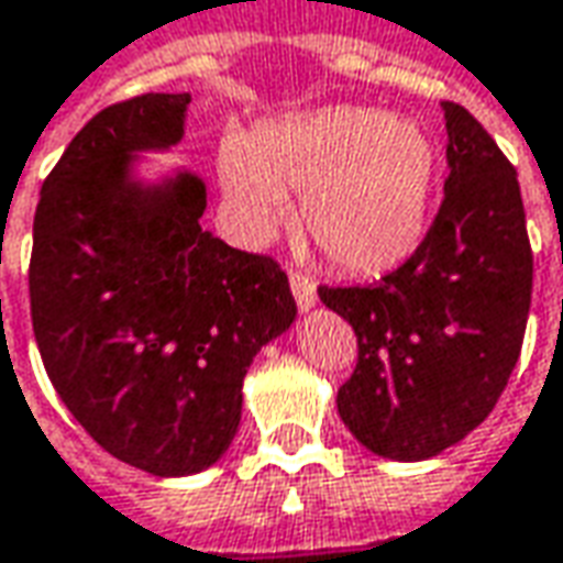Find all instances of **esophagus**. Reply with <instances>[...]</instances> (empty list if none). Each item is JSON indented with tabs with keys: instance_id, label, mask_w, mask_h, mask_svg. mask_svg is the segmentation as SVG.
Here are the masks:
<instances>
[{
	"instance_id": "obj_1",
	"label": "esophagus",
	"mask_w": 563,
	"mask_h": 563,
	"mask_svg": "<svg viewBox=\"0 0 563 563\" xmlns=\"http://www.w3.org/2000/svg\"><path fill=\"white\" fill-rule=\"evenodd\" d=\"M289 286H292V296L299 301L301 311H308L314 301H318V286L314 280L308 277V274H301V271H289Z\"/></svg>"
}]
</instances>
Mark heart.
<instances>
[{
  "instance_id": "obj_1",
  "label": "heart",
  "mask_w": 563,
  "mask_h": 563,
  "mask_svg": "<svg viewBox=\"0 0 563 563\" xmlns=\"http://www.w3.org/2000/svg\"><path fill=\"white\" fill-rule=\"evenodd\" d=\"M223 192L249 230H267L301 189V223L333 264L377 274L420 243L437 148L408 118L371 108H320L255 126L223 158Z\"/></svg>"
}]
</instances>
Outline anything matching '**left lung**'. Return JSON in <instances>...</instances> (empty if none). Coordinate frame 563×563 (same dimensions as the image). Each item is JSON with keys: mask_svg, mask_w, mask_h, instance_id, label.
Here are the masks:
<instances>
[{"mask_svg": "<svg viewBox=\"0 0 563 563\" xmlns=\"http://www.w3.org/2000/svg\"><path fill=\"white\" fill-rule=\"evenodd\" d=\"M442 111L449 177L427 236L371 286L318 289L358 336L340 417L393 461L439 455L489 417L520 358L533 296L517 170L467 108Z\"/></svg>", "mask_w": 563, "mask_h": 563, "instance_id": "left-lung-1", "label": "left lung"}]
</instances>
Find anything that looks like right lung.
<instances>
[{
	"mask_svg": "<svg viewBox=\"0 0 563 563\" xmlns=\"http://www.w3.org/2000/svg\"><path fill=\"white\" fill-rule=\"evenodd\" d=\"M189 92L102 108L52 167L30 252V320L55 393L108 455L155 476L227 452L243 379L296 318L286 271L202 230L205 184L126 177L184 136Z\"/></svg>",
	"mask_w": 563,
	"mask_h": 563,
	"instance_id": "add662e5",
	"label": "right lung"
}]
</instances>
